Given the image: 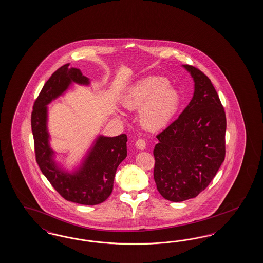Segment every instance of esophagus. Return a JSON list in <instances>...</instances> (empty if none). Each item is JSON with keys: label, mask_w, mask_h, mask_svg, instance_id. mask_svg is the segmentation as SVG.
I'll return each mask as SVG.
<instances>
[{"label": "esophagus", "mask_w": 263, "mask_h": 263, "mask_svg": "<svg viewBox=\"0 0 263 263\" xmlns=\"http://www.w3.org/2000/svg\"><path fill=\"white\" fill-rule=\"evenodd\" d=\"M135 144L136 147L139 148V149H141V151L145 149V147H146V142H145L143 139H139V140L136 142Z\"/></svg>", "instance_id": "esophagus-1"}]
</instances>
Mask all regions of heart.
Wrapping results in <instances>:
<instances>
[{"label": "heart", "mask_w": 263, "mask_h": 263, "mask_svg": "<svg viewBox=\"0 0 263 263\" xmlns=\"http://www.w3.org/2000/svg\"><path fill=\"white\" fill-rule=\"evenodd\" d=\"M167 78L148 76L130 88L123 98V105L129 110H139L143 126L157 131L166 127L173 120L180 105L177 90L168 86Z\"/></svg>", "instance_id": "obj_1"}]
</instances>
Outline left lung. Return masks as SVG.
I'll use <instances>...</instances> for the list:
<instances>
[{"instance_id": "left-lung-1", "label": "left lung", "mask_w": 263, "mask_h": 263, "mask_svg": "<svg viewBox=\"0 0 263 263\" xmlns=\"http://www.w3.org/2000/svg\"><path fill=\"white\" fill-rule=\"evenodd\" d=\"M195 82L190 103L180 116L156 136L153 176L164 199L196 198L215 177L226 156L227 120L210 79L185 64Z\"/></svg>"}]
</instances>
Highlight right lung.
<instances>
[{
    "label": "right lung",
    "instance_id": "obj_1",
    "mask_svg": "<svg viewBox=\"0 0 263 263\" xmlns=\"http://www.w3.org/2000/svg\"><path fill=\"white\" fill-rule=\"evenodd\" d=\"M71 82L88 85V79L78 68L64 64L52 74L33 104L32 135L35 160L42 174L64 199L85 205H96L111 195L117 168L127 156V136H100L89 154L75 174L64 173L57 167L49 146L46 127V105L61 96Z\"/></svg>",
    "mask_w": 263,
    "mask_h": 263
}]
</instances>
